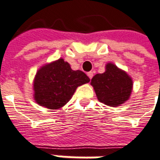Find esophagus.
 <instances>
[{
    "label": "esophagus",
    "mask_w": 160,
    "mask_h": 160,
    "mask_svg": "<svg viewBox=\"0 0 160 160\" xmlns=\"http://www.w3.org/2000/svg\"><path fill=\"white\" fill-rule=\"evenodd\" d=\"M88 76L89 77V79L91 80V79L93 78V76H94V72H88Z\"/></svg>",
    "instance_id": "obj_1"
}]
</instances>
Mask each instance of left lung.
I'll use <instances>...</instances> for the list:
<instances>
[{"mask_svg": "<svg viewBox=\"0 0 160 160\" xmlns=\"http://www.w3.org/2000/svg\"><path fill=\"white\" fill-rule=\"evenodd\" d=\"M99 102L110 107H117L130 98L132 80L125 72L108 63L106 71L98 73L91 80Z\"/></svg>", "mask_w": 160, "mask_h": 160, "instance_id": "obj_1", "label": "left lung"}]
</instances>
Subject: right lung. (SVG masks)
<instances>
[{"label":"right lung","instance_id":"add662e5","mask_svg":"<svg viewBox=\"0 0 160 160\" xmlns=\"http://www.w3.org/2000/svg\"><path fill=\"white\" fill-rule=\"evenodd\" d=\"M90 81L82 71H73L59 58L39 69L34 80L35 100L39 105L58 109L68 102L76 88Z\"/></svg>","mask_w":160,"mask_h":160}]
</instances>
